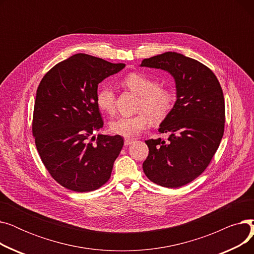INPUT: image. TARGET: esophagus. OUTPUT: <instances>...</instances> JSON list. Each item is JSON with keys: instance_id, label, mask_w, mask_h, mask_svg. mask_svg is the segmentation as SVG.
Segmentation results:
<instances>
[{"instance_id": "1", "label": "esophagus", "mask_w": 254, "mask_h": 254, "mask_svg": "<svg viewBox=\"0 0 254 254\" xmlns=\"http://www.w3.org/2000/svg\"><path fill=\"white\" fill-rule=\"evenodd\" d=\"M131 143H134V140H132V139H125V145L126 146H128Z\"/></svg>"}]
</instances>
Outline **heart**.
Wrapping results in <instances>:
<instances>
[{
  "mask_svg": "<svg viewBox=\"0 0 254 254\" xmlns=\"http://www.w3.org/2000/svg\"><path fill=\"white\" fill-rule=\"evenodd\" d=\"M123 83L140 96L136 115L119 116L111 120L109 128L116 135L126 138L137 136L148 127L151 119L157 123L165 119L174 106V93L169 88L159 87L155 79L142 74L131 73L126 76ZM97 104L107 113L115 110V93L111 87H102L97 93Z\"/></svg>",
  "mask_w": 254,
  "mask_h": 254,
  "instance_id": "heart-1",
  "label": "heart"
}]
</instances>
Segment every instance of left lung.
<instances>
[{
  "label": "left lung",
  "mask_w": 254,
  "mask_h": 254,
  "mask_svg": "<svg viewBox=\"0 0 254 254\" xmlns=\"http://www.w3.org/2000/svg\"><path fill=\"white\" fill-rule=\"evenodd\" d=\"M140 65L167 71L175 80L177 100L158 128L169 134L168 141H145L149 154L143 171L150 181L177 189L201 175L218 148L225 122L223 92L208 66L177 52L145 59Z\"/></svg>",
  "instance_id": "left-lung-1"
}]
</instances>
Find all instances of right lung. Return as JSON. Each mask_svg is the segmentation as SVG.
Listing matches in <instances>:
<instances>
[{"label": "right lung", "instance_id": "obj_1", "mask_svg": "<svg viewBox=\"0 0 254 254\" xmlns=\"http://www.w3.org/2000/svg\"><path fill=\"white\" fill-rule=\"evenodd\" d=\"M125 66L77 53L50 69L38 86L33 115L36 147L52 178L65 189L96 190L111 176L124 138L99 135L92 143L96 137L91 136L104 125L98 84Z\"/></svg>", "mask_w": 254, "mask_h": 254}]
</instances>
